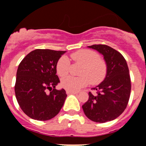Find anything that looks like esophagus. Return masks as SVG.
<instances>
[{"label":"esophagus","instance_id":"34e87169","mask_svg":"<svg viewBox=\"0 0 146 146\" xmlns=\"http://www.w3.org/2000/svg\"><path fill=\"white\" fill-rule=\"evenodd\" d=\"M66 93L68 94V95H71V94H78V92H72V91H66Z\"/></svg>","mask_w":146,"mask_h":146}]
</instances>
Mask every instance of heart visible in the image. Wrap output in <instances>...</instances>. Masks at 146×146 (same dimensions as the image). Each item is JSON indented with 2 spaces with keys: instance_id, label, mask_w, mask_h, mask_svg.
I'll use <instances>...</instances> for the list:
<instances>
[{
  "instance_id": "b5f03b06",
  "label": "heart",
  "mask_w": 146,
  "mask_h": 146,
  "mask_svg": "<svg viewBox=\"0 0 146 146\" xmlns=\"http://www.w3.org/2000/svg\"><path fill=\"white\" fill-rule=\"evenodd\" d=\"M72 59L77 64L84 65L81 77L68 76L61 81V86L68 91L77 92L90 82L93 85L100 83L105 78L107 73V66L105 61L101 59L99 54L92 50L82 49L73 53ZM70 61L66 56L59 58L56 64V72L60 77H64L70 70Z\"/></svg>"
}]
</instances>
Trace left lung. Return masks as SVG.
I'll return each mask as SVG.
<instances>
[{"instance_id":"1","label":"left lung","mask_w":146,"mask_h":146,"mask_svg":"<svg viewBox=\"0 0 146 146\" xmlns=\"http://www.w3.org/2000/svg\"><path fill=\"white\" fill-rule=\"evenodd\" d=\"M88 47L102 54L107 73L104 80L92 88L97 94L89 92V99L82 106V110L92 121H110L123 112L130 98L131 85L127 63L119 51L109 46L95 44Z\"/></svg>"}]
</instances>
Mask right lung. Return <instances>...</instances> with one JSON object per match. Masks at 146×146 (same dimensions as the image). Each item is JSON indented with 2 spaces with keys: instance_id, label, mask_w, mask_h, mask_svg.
<instances>
[{
  "instance_id": "1",
  "label": "right lung",
  "mask_w": 146,
  "mask_h": 146,
  "mask_svg": "<svg viewBox=\"0 0 146 146\" xmlns=\"http://www.w3.org/2000/svg\"><path fill=\"white\" fill-rule=\"evenodd\" d=\"M65 52L35 49L19 65L15 92L20 108L30 118L49 120L62 108L67 95L64 89H56L60 82L56 66Z\"/></svg>"
}]
</instances>
